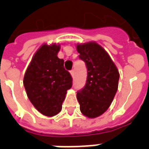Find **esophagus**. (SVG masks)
Masks as SVG:
<instances>
[{
    "mask_svg": "<svg viewBox=\"0 0 149 149\" xmlns=\"http://www.w3.org/2000/svg\"><path fill=\"white\" fill-rule=\"evenodd\" d=\"M70 74H71V76H72V77H74L75 75V70H72L71 71H70Z\"/></svg>",
    "mask_w": 149,
    "mask_h": 149,
    "instance_id": "34e87169",
    "label": "esophagus"
}]
</instances>
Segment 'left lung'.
Wrapping results in <instances>:
<instances>
[{"instance_id":"8db88e82","label":"left lung","mask_w":149,"mask_h":149,"mask_svg":"<svg viewBox=\"0 0 149 149\" xmlns=\"http://www.w3.org/2000/svg\"><path fill=\"white\" fill-rule=\"evenodd\" d=\"M79 58L87 68L86 85L77 92L82 113L87 118L99 117L108 109L118 87L119 72L107 52L94 42L77 46Z\"/></svg>"}]
</instances>
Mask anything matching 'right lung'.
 I'll list each match as a JSON object with an SVG mask.
<instances>
[{
	"label": "right lung",
	"mask_w": 149,
	"mask_h": 149,
	"mask_svg": "<svg viewBox=\"0 0 149 149\" xmlns=\"http://www.w3.org/2000/svg\"><path fill=\"white\" fill-rule=\"evenodd\" d=\"M60 45L44 44L34 55L24 74L27 96L43 115L59 113L72 78L64 68V60L57 56Z\"/></svg>",
	"instance_id": "add662e5"
}]
</instances>
